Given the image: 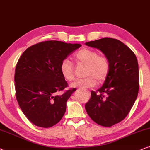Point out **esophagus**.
I'll list each match as a JSON object with an SVG mask.
<instances>
[{
  "label": "esophagus",
  "mask_w": 150,
  "mask_h": 150,
  "mask_svg": "<svg viewBox=\"0 0 150 150\" xmlns=\"http://www.w3.org/2000/svg\"><path fill=\"white\" fill-rule=\"evenodd\" d=\"M86 93H87V95H88V96L91 95V93H90V91H86Z\"/></svg>",
  "instance_id": "obj_1"
}]
</instances>
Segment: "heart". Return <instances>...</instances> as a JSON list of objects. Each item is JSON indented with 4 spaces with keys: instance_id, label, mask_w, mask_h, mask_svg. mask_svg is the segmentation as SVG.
<instances>
[{
    "instance_id": "b5f03b06",
    "label": "heart",
    "mask_w": 150,
    "mask_h": 150,
    "mask_svg": "<svg viewBox=\"0 0 150 150\" xmlns=\"http://www.w3.org/2000/svg\"><path fill=\"white\" fill-rule=\"evenodd\" d=\"M75 58L87 66L85 74L87 77L75 80L71 83V87L88 88L95 85L96 79L100 82L106 78L110 64L108 59L104 55H98L93 50L82 49L75 54ZM59 69L62 75L66 80L71 81L74 78L73 64L69 59H64L62 61Z\"/></svg>"
}]
</instances>
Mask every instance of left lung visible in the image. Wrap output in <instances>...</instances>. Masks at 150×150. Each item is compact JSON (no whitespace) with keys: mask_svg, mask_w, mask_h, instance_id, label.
Returning <instances> with one entry per match:
<instances>
[{"mask_svg":"<svg viewBox=\"0 0 150 150\" xmlns=\"http://www.w3.org/2000/svg\"><path fill=\"white\" fill-rule=\"evenodd\" d=\"M102 52L109 61V72L100 88L91 91L85 108L92 120L110 127L123 120L137 98L139 72L137 57L122 42L104 38L85 43Z\"/></svg>","mask_w":150,"mask_h":150,"instance_id":"left-lung-1","label":"left lung"}]
</instances>
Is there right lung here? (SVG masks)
Here are the masks:
<instances>
[{
  "label": "right lung",
  "mask_w": 150,
  "mask_h": 150,
  "mask_svg": "<svg viewBox=\"0 0 150 150\" xmlns=\"http://www.w3.org/2000/svg\"><path fill=\"white\" fill-rule=\"evenodd\" d=\"M81 47L61 41L42 42L26 49L20 57L15 70L16 95L24 115L33 124L47 128L63 117L68 99L76 89L56 95L68 86L59 67Z\"/></svg>",
  "instance_id": "obj_1"
}]
</instances>
